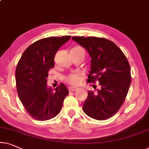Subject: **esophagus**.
I'll use <instances>...</instances> for the list:
<instances>
[{
  "mask_svg": "<svg viewBox=\"0 0 149 149\" xmlns=\"http://www.w3.org/2000/svg\"><path fill=\"white\" fill-rule=\"evenodd\" d=\"M69 91H70V92H74V91H76L78 90V88H74V87H70L68 88Z\"/></svg>",
  "mask_w": 149,
  "mask_h": 149,
  "instance_id": "obj_1",
  "label": "esophagus"
}]
</instances>
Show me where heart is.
<instances>
[{"label": "heart", "mask_w": 149, "mask_h": 149, "mask_svg": "<svg viewBox=\"0 0 149 149\" xmlns=\"http://www.w3.org/2000/svg\"><path fill=\"white\" fill-rule=\"evenodd\" d=\"M82 80L81 74L79 73H72L65 77V81L72 86H78Z\"/></svg>", "instance_id": "heart-1"}]
</instances>
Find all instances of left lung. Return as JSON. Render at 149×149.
I'll return each instance as SVG.
<instances>
[{"instance_id": "8db88e82", "label": "left lung", "mask_w": 149, "mask_h": 149, "mask_svg": "<svg viewBox=\"0 0 149 149\" xmlns=\"http://www.w3.org/2000/svg\"><path fill=\"white\" fill-rule=\"evenodd\" d=\"M91 57L90 83L99 82L97 93L88 91L84 112L92 118L104 120L114 116L123 105L131 83L130 64L116 44L105 38L73 37Z\"/></svg>"}]
</instances>
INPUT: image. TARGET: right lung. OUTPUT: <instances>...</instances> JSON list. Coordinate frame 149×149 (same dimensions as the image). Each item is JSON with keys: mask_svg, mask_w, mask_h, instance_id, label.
I'll list each match as a JSON object with an SVG mask.
<instances>
[{"mask_svg": "<svg viewBox=\"0 0 149 149\" xmlns=\"http://www.w3.org/2000/svg\"><path fill=\"white\" fill-rule=\"evenodd\" d=\"M71 36L50 37L35 41L26 49L18 62L15 78L18 95L28 114L44 121L60 112L69 91L63 84L55 89L47 86V77L54 67V57Z\"/></svg>", "mask_w": 149, "mask_h": 149, "instance_id": "right-lung-1", "label": "right lung"}]
</instances>
